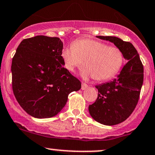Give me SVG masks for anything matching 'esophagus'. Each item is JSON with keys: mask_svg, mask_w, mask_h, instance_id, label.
Masks as SVG:
<instances>
[{"mask_svg": "<svg viewBox=\"0 0 155 155\" xmlns=\"http://www.w3.org/2000/svg\"><path fill=\"white\" fill-rule=\"evenodd\" d=\"M87 87H88V85H87L86 83L82 82V84H81V89H83L84 90V89H87Z\"/></svg>", "mask_w": 155, "mask_h": 155, "instance_id": "esophagus-1", "label": "esophagus"}]
</instances>
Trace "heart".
Masks as SVG:
<instances>
[{
    "label": "heart",
    "instance_id": "heart-1",
    "mask_svg": "<svg viewBox=\"0 0 155 155\" xmlns=\"http://www.w3.org/2000/svg\"><path fill=\"white\" fill-rule=\"evenodd\" d=\"M63 65L69 71L80 68L84 79L93 77L98 81L111 79L120 71L124 63V54L118 48L90 39L76 40L64 48L61 53Z\"/></svg>",
    "mask_w": 155,
    "mask_h": 155
}]
</instances>
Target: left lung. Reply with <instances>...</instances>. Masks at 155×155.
<instances>
[{
  "mask_svg": "<svg viewBox=\"0 0 155 155\" xmlns=\"http://www.w3.org/2000/svg\"><path fill=\"white\" fill-rule=\"evenodd\" d=\"M97 37L113 42L128 61L116 79L96 86L97 98L89 106V113L94 120L113 126L126 120L135 109L143 81V67L137 50L131 42L116 37Z\"/></svg>",
  "mask_w": 155,
  "mask_h": 155,
  "instance_id": "1",
  "label": "left lung"
}]
</instances>
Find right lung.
I'll use <instances>...</instances> for the list:
<instances>
[{"label": "right lung", "mask_w": 155, "mask_h": 155, "mask_svg": "<svg viewBox=\"0 0 155 155\" xmlns=\"http://www.w3.org/2000/svg\"><path fill=\"white\" fill-rule=\"evenodd\" d=\"M58 37L24 39L12 59V89L20 106L37 118L55 116L71 92L81 89L77 78L64 68Z\"/></svg>", "instance_id": "1"}]
</instances>
